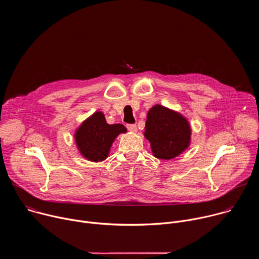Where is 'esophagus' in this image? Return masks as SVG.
I'll use <instances>...</instances> for the list:
<instances>
[{"label":"esophagus","mask_w":259,"mask_h":259,"mask_svg":"<svg viewBox=\"0 0 259 259\" xmlns=\"http://www.w3.org/2000/svg\"><path fill=\"white\" fill-rule=\"evenodd\" d=\"M127 129L130 131V132H136L137 131V127L135 124H128L127 125Z\"/></svg>","instance_id":"esophagus-1"}]
</instances>
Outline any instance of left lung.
Here are the masks:
<instances>
[{
	"instance_id": "8db88e82",
	"label": "left lung",
	"mask_w": 259,
	"mask_h": 259,
	"mask_svg": "<svg viewBox=\"0 0 259 259\" xmlns=\"http://www.w3.org/2000/svg\"><path fill=\"white\" fill-rule=\"evenodd\" d=\"M144 136L151 142L156 158L170 160L188 149L191 127L186 118L157 104L147 113Z\"/></svg>"
}]
</instances>
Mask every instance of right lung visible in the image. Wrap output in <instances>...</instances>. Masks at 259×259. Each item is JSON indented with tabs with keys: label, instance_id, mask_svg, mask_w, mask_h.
<instances>
[{
	"label": "right lung",
	"instance_id": "right-lung-1",
	"mask_svg": "<svg viewBox=\"0 0 259 259\" xmlns=\"http://www.w3.org/2000/svg\"><path fill=\"white\" fill-rule=\"evenodd\" d=\"M126 131L122 124L108 125L104 115L96 112L83 122L75 138L79 151L87 160L100 162L106 159L115 138Z\"/></svg>",
	"mask_w": 259,
	"mask_h": 259
}]
</instances>
